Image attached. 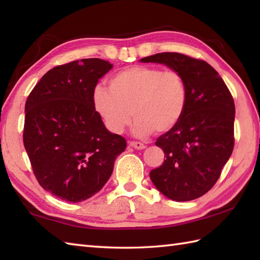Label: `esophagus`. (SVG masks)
Segmentation results:
<instances>
[{
	"mask_svg": "<svg viewBox=\"0 0 260 260\" xmlns=\"http://www.w3.org/2000/svg\"><path fill=\"white\" fill-rule=\"evenodd\" d=\"M129 146L131 147H134L135 150H144L146 147L143 143L141 142H129Z\"/></svg>",
	"mask_w": 260,
	"mask_h": 260,
	"instance_id": "1",
	"label": "esophagus"
}]
</instances>
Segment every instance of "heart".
<instances>
[{
  "label": "heart",
  "mask_w": 260,
  "mask_h": 260,
  "mask_svg": "<svg viewBox=\"0 0 260 260\" xmlns=\"http://www.w3.org/2000/svg\"><path fill=\"white\" fill-rule=\"evenodd\" d=\"M92 101L112 133H123L134 116L133 134L145 137L179 124L186 108L187 87L179 71L135 66L110 77L108 88L96 86Z\"/></svg>",
  "instance_id": "obj_1"
}]
</instances>
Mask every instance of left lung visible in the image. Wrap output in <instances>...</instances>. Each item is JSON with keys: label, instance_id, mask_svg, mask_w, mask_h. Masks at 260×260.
<instances>
[{"label": "left lung", "instance_id": "8db88e82", "mask_svg": "<svg viewBox=\"0 0 260 260\" xmlns=\"http://www.w3.org/2000/svg\"><path fill=\"white\" fill-rule=\"evenodd\" d=\"M140 61L165 64L184 77L185 112L174 128L157 139L155 144L167 157L161 167L151 171L150 178L171 200H194L215 184L233 153V96L221 77L203 60L163 52Z\"/></svg>", "mask_w": 260, "mask_h": 260}]
</instances>
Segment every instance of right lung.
Wrapping results in <instances>:
<instances>
[{"instance_id":"1","label":"right lung","mask_w":260,"mask_h":260,"mask_svg":"<svg viewBox=\"0 0 260 260\" xmlns=\"http://www.w3.org/2000/svg\"><path fill=\"white\" fill-rule=\"evenodd\" d=\"M112 68L98 58L57 66L27 97L25 151L39 183L60 200L81 202L101 191L126 148L93 107V89Z\"/></svg>"}]
</instances>
